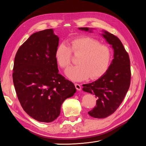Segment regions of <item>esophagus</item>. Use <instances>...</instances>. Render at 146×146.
<instances>
[{
  "label": "esophagus",
  "instance_id": "1",
  "mask_svg": "<svg viewBox=\"0 0 146 146\" xmlns=\"http://www.w3.org/2000/svg\"><path fill=\"white\" fill-rule=\"evenodd\" d=\"M75 86H76V89H77L78 91H80V90H81V89H82V87H81L80 84H78V83H75Z\"/></svg>",
  "mask_w": 146,
  "mask_h": 146
}]
</instances>
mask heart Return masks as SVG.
<instances>
[{
	"label": "heart",
	"mask_w": 146,
	"mask_h": 146,
	"mask_svg": "<svg viewBox=\"0 0 146 146\" xmlns=\"http://www.w3.org/2000/svg\"><path fill=\"white\" fill-rule=\"evenodd\" d=\"M70 48L64 42L60 44L55 53L56 62L63 69L71 64L72 52L75 54H81L77 60L78 65L66 70L68 78L74 81L85 80L89 77L95 79L107 71L111 58L108 46L90 36L74 38L70 41Z\"/></svg>",
	"instance_id": "heart-1"
}]
</instances>
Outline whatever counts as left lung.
Masks as SVG:
<instances>
[{
	"label": "left lung",
	"mask_w": 146,
	"mask_h": 146,
	"mask_svg": "<svg viewBox=\"0 0 146 146\" xmlns=\"http://www.w3.org/2000/svg\"><path fill=\"white\" fill-rule=\"evenodd\" d=\"M91 32L92 29L80 27ZM102 36L114 49V58L108 69L98 80L83 85V90L95 95L96 106L88 112L91 117L105 118L112 114L120 106L129 89L131 80L129 56L117 37L107 31Z\"/></svg>",
	"instance_id": "left-lung-1"
}]
</instances>
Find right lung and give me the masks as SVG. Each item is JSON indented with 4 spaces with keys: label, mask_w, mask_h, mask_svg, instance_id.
<instances>
[{
    "label": "right lung",
    "mask_w": 146,
    "mask_h": 146,
    "mask_svg": "<svg viewBox=\"0 0 146 146\" xmlns=\"http://www.w3.org/2000/svg\"><path fill=\"white\" fill-rule=\"evenodd\" d=\"M59 38L52 29L32 34L17 50L13 80L24 111L35 120L50 122L58 117L65 99L76 89L58 73L55 57Z\"/></svg>",
    "instance_id": "obj_1"
}]
</instances>
